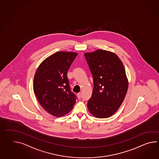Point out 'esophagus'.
Returning a JSON list of instances; mask_svg holds the SVG:
<instances>
[{"label": "esophagus", "instance_id": "1", "mask_svg": "<svg viewBox=\"0 0 159 159\" xmlns=\"http://www.w3.org/2000/svg\"><path fill=\"white\" fill-rule=\"evenodd\" d=\"M77 96H78V98L79 99H80V98H81V93H80V92L78 93V94H77Z\"/></svg>", "mask_w": 159, "mask_h": 159}]
</instances>
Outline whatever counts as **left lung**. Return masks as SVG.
<instances>
[{
  "instance_id": "obj_1",
  "label": "left lung",
  "mask_w": 159,
  "mask_h": 159,
  "mask_svg": "<svg viewBox=\"0 0 159 159\" xmlns=\"http://www.w3.org/2000/svg\"><path fill=\"white\" fill-rule=\"evenodd\" d=\"M84 56L93 80L88 110L97 118L109 117L119 108L128 91L123 64L115 53L103 49L86 52Z\"/></svg>"
}]
</instances>
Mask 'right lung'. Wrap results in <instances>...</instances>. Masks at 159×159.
Here are the masks:
<instances>
[{"label": "right lung", "instance_id": "add662e5", "mask_svg": "<svg viewBox=\"0 0 159 159\" xmlns=\"http://www.w3.org/2000/svg\"><path fill=\"white\" fill-rule=\"evenodd\" d=\"M78 53L59 51L39 65L34 79V91L43 108L54 116L70 112L76 97L71 91L67 72Z\"/></svg>", "mask_w": 159, "mask_h": 159}]
</instances>
